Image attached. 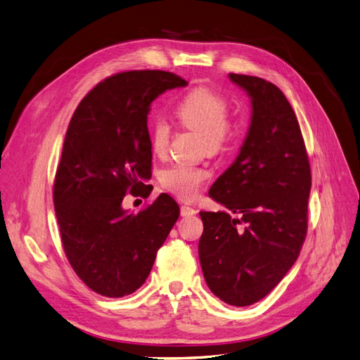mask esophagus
I'll list each match as a JSON object with an SVG mask.
<instances>
[{"label":"esophagus","instance_id":"34e87169","mask_svg":"<svg viewBox=\"0 0 360 360\" xmlns=\"http://www.w3.org/2000/svg\"><path fill=\"white\" fill-rule=\"evenodd\" d=\"M196 214V210L193 207H188V205H181V216H193Z\"/></svg>","mask_w":360,"mask_h":360}]
</instances>
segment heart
<instances>
[{
	"label": "heart",
	"instance_id": "obj_1",
	"mask_svg": "<svg viewBox=\"0 0 360 360\" xmlns=\"http://www.w3.org/2000/svg\"><path fill=\"white\" fill-rule=\"evenodd\" d=\"M174 112L184 127L195 130L204 136L207 150L210 153H221L227 150L240 131L239 118L229 115V98L212 87L190 90L179 99ZM170 135V122L165 118H156L150 127V141L155 153L162 155L165 152ZM207 174L202 167L173 164L161 173V184L173 195L182 199H193Z\"/></svg>",
	"mask_w": 360,
	"mask_h": 360
}]
</instances>
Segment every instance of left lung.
Masks as SVG:
<instances>
[{"instance_id":"8db88e82","label":"left lung","mask_w":360,"mask_h":360,"mask_svg":"<svg viewBox=\"0 0 360 360\" xmlns=\"http://www.w3.org/2000/svg\"><path fill=\"white\" fill-rule=\"evenodd\" d=\"M229 77L252 98V124L235 162L208 195L240 218L200 212L198 250L212 293L229 305L248 307L269 295L296 262L308 229L311 172L302 131L282 90L257 77Z\"/></svg>"}]
</instances>
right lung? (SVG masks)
Here are the masks:
<instances>
[{"instance_id": "add662e5", "label": "right lung", "mask_w": 360, "mask_h": 360, "mask_svg": "<svg viewBox=\"0 0 360 360\" xmlns=\"http://www.w3.org/2000/svg\"><path fill=\"white\" fill-rule=\"evenodd\" d=\"M187 86L164 70L112 75L91 89L65 133L53 182V204L64 253L95 293L122 297L148 278L158 250L179 218L161 193L136 214L122 210L125 195L147 198L152 141L147 115L165 90Z\"/></svg>"}]
</instances>
